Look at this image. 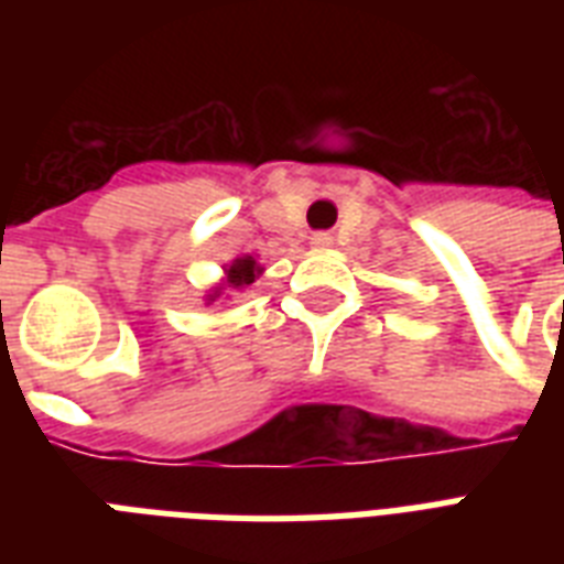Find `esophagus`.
I'll list each match as a JSON object with an SVG mask.
<instances>
[{"label":"esophagus","instance_id":"obj_1","mask_svg":"<svg viewBox=\"0 0 564 564\" xmlns=\"http://www.w3.org/2000/svg\"><path fill=\"white\" fill-rule=\"evenodd\" d=\"M313 246L327 248V246H330V237H327V234H313Z\"/></svg>","mask_w":564,"mask_h":564}]
</instances>
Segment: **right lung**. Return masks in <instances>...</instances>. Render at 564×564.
I'll list each match as a JSON object with an SVG mask.
<instances>
[{"label": "right lung", "instance_id": "add662e5", "mask_svg": "<svg viewBox=\"0 0 564 564\" xmlns=\"http://www.w3.org/2000/svg\"><path fill=\"white\" fill-rule=\"evenodd\" d=\"M257 272H260V269H257L254 260H251V257H242V260H237V263L228 269V286L239 290V286H246V283H254ZM216 295H219V292H216ZM216 295H210V301L216 299Z\"/></svg>", "mask_w": 564, "mask_h": 564}]
</instances>
